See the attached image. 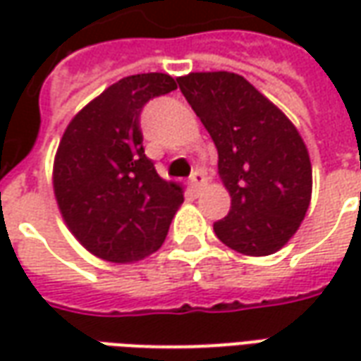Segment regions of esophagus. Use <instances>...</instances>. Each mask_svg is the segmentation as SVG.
I'll return each mask as SVG.
<instances>
[{
  "label": "esophagus",
  "mask_w": 361,
  "mask_h": 361,
  "mask_svg": "<svg viewBox=\"0 0 361 361\" xmlns=\"http://www.w3.org/2000/svg\"><path fill=\"white\" fill-rule=\"evenodd\" d=\"M204 183H207V176H204L203 172H195L193 176H191V189L193 191H199V189L203 188Z\"/></svg>",
  "instance_id": "esophagus-1"
}]
</instances>
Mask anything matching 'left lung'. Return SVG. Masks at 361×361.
Returning a JSON list of instances; mask_svg holds the SVG:
<instances>
[{"instance_id": "left-lung-1", "label": "left lung", "mask_w": 361, "mask_h": 361, "mask_svg": "<svg viewBox=\"0 0 361 361\" xmlns=\"http://www.w3.org/2000/svg\"><path fill=\"white\" fill-rule=\"evenodd\" d=\"M178 85L214 141L219 176L232 199L214 234L250 257L276 253L310 209L313 180L302 135L242 75L189 73Z\"/></svg>"}]
</instances>
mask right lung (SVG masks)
Returning <instances> with one entry per match:
<instances>
[{
  "instance_id": "right-lung-1",
  "label": "right lung",
  "mask_w": 361,
  "mask_h": 361,
  "mask_svg": "<svg viewBox=\"0 0 361 361\" xmlns=\"http://www.w3.org/2000/svg\"><path fill=\"white\" fill-rule=\"evenodd\" d=\"M178 89L166 73L123 77L75 116L54 158V193L71 234L110 263H135L164 243L183 189L142 149L139 116Z\"/></svg>"
}]
</instances>
